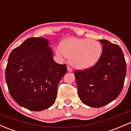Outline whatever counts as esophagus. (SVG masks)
I'll use <instances>...</instances> for the list:
<instances>
[{"instance_id": "1", "label": "esophagus", "mask_w": 131, "mask_h": 131, "mask_svg": "<svg viewBox=\"0 0 131 131\" xmlns=\"http://www.w3.org/2000/svg\"><path fill=\"white\" fill-rule=\"evenodd\" d=\"M67 70H68V72H72V71H73V69L71 68V67H67Z\"/></svg>"}]
</instances>
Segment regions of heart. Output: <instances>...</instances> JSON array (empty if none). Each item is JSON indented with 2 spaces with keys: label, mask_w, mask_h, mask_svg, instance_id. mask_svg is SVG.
Segmentation results:
<instances>
[{
  "label": "heart",
  "mask_w": 131,
  "mask_h": 131,
  "mask_svg": "<svg viewBox=\"0 0 131 131\" xmlns=\"http://www.w3.org/2000/svg\"><path fill=\"white\" fill-rule=\"evenodd\" d=\"M56 54L69 57L70 63L78 69L90 68L97 63L102 53V46L97 40L86 38H70L57 47Z\"/></svg>",
  "instance_id": "b5f03b06"
}]
</instances>
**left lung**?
<instances>
[{"mask_svg": "<svg viewBox=\"0 0 131 131\" xmlns=\"http://www.w3.org/2000/svg\"><path fill=\"white\" fill-rule=\"evenodd\" d=\"M99 41L102 45V53L97 63L74 73L81 101L94 108L115 100L122 90L126 76V60L119 45L105 39Z\"/></svg>", "mask_w": 131, "mask_h": 131, "instance_id": "1", "label": "left lung"}]
</instances>
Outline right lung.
Listing matches in <instances>:
<instances>
[{"instance_id": "1", "label": "right lung", "mask_w": 131, "mask_h": 131, "mask_svg": "<svg viewBox=\"0 0 131 131\" xmlns=\"http://www.w3.org/2000/svg\"><path fill=\"white\" fill-rule=\"evenodd\" d=\"M49 40L29 38L12 51L5 69V81L11 97L19 105L41 111L54 103L58 85L67 65L56 63Z\"/></svg>"}]
</instances>
